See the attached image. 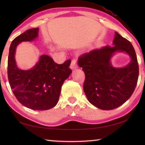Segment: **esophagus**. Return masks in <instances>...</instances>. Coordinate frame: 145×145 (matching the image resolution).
I'll list each match as a JSON object with an SVG mask.
<instances>
[{
  "mask_svg": "<svg viewBox=\"0 0 145 145\" xmlns=\"http://www.w3.org/2000/svg\"><path fill=\"white\" fill-rule=\"evenodd\" d=\"M77 67V59H73L72 60V62H71V64H70V68L71 69H75V68H76Z\"/></svg>",
  "mask_w": 145,
  "mask_h": 145,
  "instance_id": "obj_1",
  "label": "esophagus"
}]
</instances>
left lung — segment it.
Here are the masks:
<instances>
[{"label":"left lung","instance_id":"8db88e82","mask_svg":"<svg viewBox=\"0 0 145 145\" xmlns=\"http://www.w3.org/2000/svg\"><path fill=\"white\" fill-rule=\"evenodd\" d=\"M112 46H105L78 57L85 73L84 91L91 104L102 110H112L124 104L133 93L139 76L137 56L132 43L115 33ZM126 52L131 58L123 68H114L110 58L115 52Z\"/></svg>","mask_w":145,"mask_h":145}]
</instances>
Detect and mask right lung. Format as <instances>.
<instances>
[{"instance_id":"1","label":"right lung","mask_w":145,"mask_h":145,"mask_svg":"<svg viewBox=\"0 0 145 145\" xmlns=\"http://www.w3.org/2000/svg\"><path fill=\"white\" fill-rule=\"evenodd\" d=\"M38 28L27 30L12 41L8 61V77L16 99L26 107L44 111L56 106L61 86L72 73L71 60L59 65L50 56L42 55L34 67L29 70L17 67L14 54L17 45L22 41H31L38 36Z\"/></svg>"}]
</instances>
